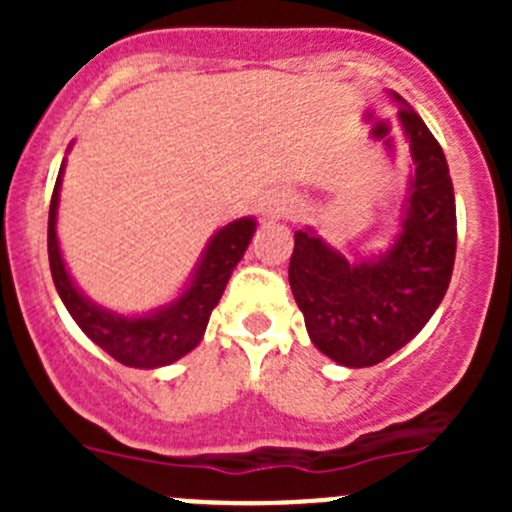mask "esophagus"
<instances>
[{
	"instance_id": "1",
	"label": "esophagus",
	"mask_w": 512,
	"mask_h": 512,
	"mask_svg": "<svg viewBox=\"0 0 512 512\" xmlns=\"http://www.w3.org/2000/svg\"><path fill=\"white\" fill-rule=\"evenodd\" d=\"M289 208H292V205H289V200H285V198H267L265 203H262V215H265V218H280V215H285V213H289Z\"/></svg>"
}]
</instances>
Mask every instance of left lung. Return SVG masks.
Masks as SVG:
<instances>
[{"label": "left lung", "instance_id": "obj_1", "mask_svg": "<svg viewBox=\"0 0 512 512\" xmlns=\"http://www.w3.org/2000/svg\"><path fill=\"white\" fill-rule=\"evenodd\" d=\"M414 170L389 250L347 260L312 227L294 232L289 287L314 347L337 364L364 369L411 342L451 282L456 260V198L441 146L401 96Z\"/></svg>", "mask_w": 512, "mask_h": 512}]
</instances>
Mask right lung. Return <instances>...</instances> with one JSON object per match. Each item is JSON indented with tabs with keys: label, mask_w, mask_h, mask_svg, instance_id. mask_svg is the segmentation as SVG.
<instances>
[{
	"label": "right lung",
	"mask_w": 512,
	"mask_h": 512,
	"mask_svg": "<svg viewBox=\"0 0 512 512\" xmlns=\"http://www.w3.org/2000/svg\"><path fill=\"white\" fill-rule=\"evenodd\" d=\"M66 160L59 168L54 195L49 208V265L54 277L56 292L69 309L81 332L98 344L106 354L133 369H158L178 361L180 356L193 352L203 339L210 314L223 297L232 270L245 255L252 235H255V218L232 220L220 227L205 245L188 287L163 307L151 309L146 314H118L101 307L94 299L86 297L76 282L71 280L66 262L61 257L59 237H56V215H59L61 175Z\"/></svg>",
	"instance_id": "1"
}]
</instances>
